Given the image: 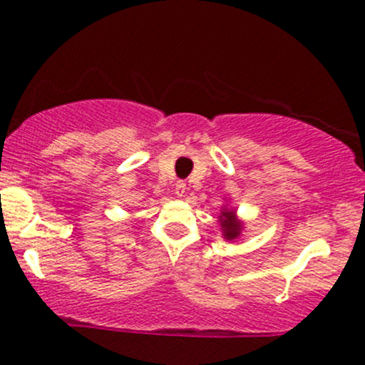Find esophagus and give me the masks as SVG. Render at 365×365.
<instances>
[{
  "mask_svg": "<svg viewBox=\"0 0 365 365\" xmlns=\"http://www.w3.org/2000/svg\"><path fill=\"white\" fill-rule=\"evenodd\" d=\"M185 192H187V185L183 182H178L177 185H175V194L178 197H185Z\"/></svg>",
  "mask_w": 365,
  "mask_h": 365,
  "instance_id": "obj_1",
  "label": "esophagus"
}]
</instances>
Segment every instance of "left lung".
I'll return each instance as SVG.
<instances>
[{
  "mask_svg": "<svg viewBox=\"0 0 365 365\" xmlns=\"http://www.w3.org/2000/svg\"><path fill=\"white\" fill-rule=\"evenodd\" d=\"M217 223L221 226V235H223L225 240L228 242L240 238L245 226L244 221L237 216V209L230 207L228 204H225V206L221 207L220 216H217Z\"/></svg>",
  "mask_w": 365,
  "mask_h": 365,
  "instance_id": "1",
  "label": "left lung"
}]
</instances>
